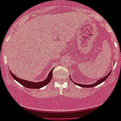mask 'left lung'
I'll return each mask as SVG.
<instances>
[{"label":"left lung","instance_id":"8db88e82","mask_svg":"<svg viewBox=\"0 0 121 121\" xmlns=\"http://www.w3.org/2000/svg\"><path fill=\"white\" fill-rule=\"evenodd\" d=\"M111 71H112V70H111ZM111 71L108 73V74L107 75H106L105 77H104L103 78H101V79H99V80H98V81H96V82H95V83H94V84H90V85H85V84H78V83H76V82H74V81H73V83H74V84H75L76 85H78V86H82V87H84V88H90V87H93V86H96V85H99V84H101L102 82H103L104 81H105V80H106V79H107L108 77L109 76H110V74ZM70 79L71 80V78H70ZM71 81H72V80H71Z\"/></svg>","mask_w":121,"mask_h":121}]
</instances>
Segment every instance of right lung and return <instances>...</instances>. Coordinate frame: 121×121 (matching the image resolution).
Instances as JSON below:
<instances>
[{"label":"right lung","instance_id":"add662e5","mask_svg":"<svg viewBox=\"0 0 121 121\" xmlns=\"http://www.w3.org/2000/svg\"><path fill=\"white\" fill-rule=\"evenodd\" d=\"M53 69H52V70H51V71L49 73L47 78H46L44 81L39 82H32V81H27V80H24L22 79H20V78L16 76L10 70H9V72H10V74H11L13 78L16 81H17L19 83H20L21 85L24 86L25 87H26V88H42V87H43V86H45L46 85H47L49 82L51 81V79H52V77H53Z\"/></svg>","mask_w":121,"mask_h":121}]
</instances>
